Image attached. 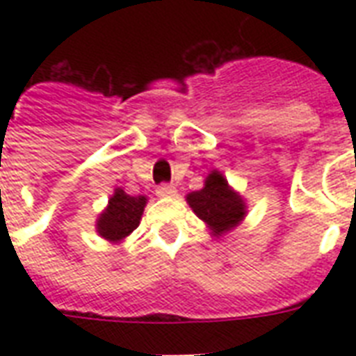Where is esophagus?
<instances>
[{
  "mask_svg": "<svg viewBox=\"0 0 356 356\" xmlns=\"http://www.w3.org/2000/svg\"><path fill=\"white\" fill-rule=\"evenodd\" d=\"M155 192L159 197H173V195H177V190H175V186H173V184H168V183L159 184Z\"/></svg>",
  "mask_w": 356,
  "mask_h": 356,
  "instance_id": "esophagus-1",
  "label": "esophagus"
}]
</instances>
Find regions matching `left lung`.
I'll list each match as a JSON object with an SVG mask.
<instances>
[{
	"label": "left lung",
	"instance_id": "left-lung-1",
	"mask_svg": "<svg viewBox=\"0 0 356 356\" xmlns=\"http://www.w3.org/2000/svg\"><path fill=\"white\" fill-rule=\"evenodd\" d=\"M192 211L209 225L214 236H222L234 229L245 216L242 195L229 186L227 179L220 172L209 173L205 186L186 195Z\"/></svg>",
	"mask_w": 356,
	"mask_h": 356
}]
</instances>
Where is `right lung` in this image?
I'll use <instances>...</instances> for the list:
<instances>
[{
  "instance_id": "1",
  "label": "right lung",
  "mask_w": 356,
  "mask_h": 356,
  "mask_svg": "<svg viewBox=\"0 0 356 356\" xmlns=\"http://www.w3.org/2000/svg\"><path fill=\"white\" fill-rule=\"evenodd\" d=\"M145 203V195H129L122 188L114 190L107 209L97 218L96 229L99 236L108 242H122L138 227Z\"/></svg>"
}]
</instances>
